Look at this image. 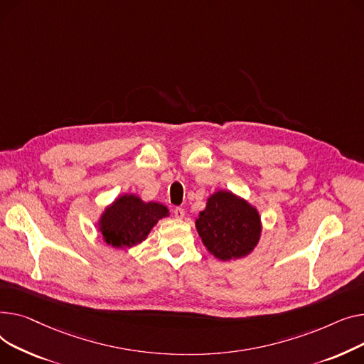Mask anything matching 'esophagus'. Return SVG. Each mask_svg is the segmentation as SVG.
<instances>
[{"label": "esophagus", "mask_w": 364, "mask_h": 364, "mask_svg": "<svg viewBox=\"0 0 364 364\" xmlns=\"http://www.w3.org/2000/svg\"><path fill=\"white\" fill-rule=\"evenodd\" d=\"M173 215H175V218H176V219H183V216H185V210H183L182 207H175V208H173Z\"/></svg>", "instance_id": "34e87169"}]
</instances>
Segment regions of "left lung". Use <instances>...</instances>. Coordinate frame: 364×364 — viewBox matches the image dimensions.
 Returning a JSON list of instances; mask_svg holds the SVG:
<instances>
[{
  "label": "left lung",
  "mask_w": 364,
  "mask_h": 364,
  "mask_svg": "<svg viewBox=\"0 0 364 364\" xmlns=\"http://www.w3.org/2000/svg\"><path fill=\"white\" fill-rule=\"evenodd\" d=\"M196 226L207 250L220 260L244 257L257 245L262 232L257 210L228 191L208 198Z\"/></svg>",
  "instance_id": "left-lung-1"
}]
</instances>
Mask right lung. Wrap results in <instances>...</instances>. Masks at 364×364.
<instances>
[{
  "label": "right lung",
  "instance_id": "1",
  "mask_svg": "<svg viewBox=\"0 0 364 364\" xmlns=\"http://www.w3.org/2000/svg\"><path fill=\"white\" fill-rule=\"evenodd\" d=\"M168 216V210L159 203H144L135 196H122L101 218L100 230L112 247H132L146 238L159 219Z\"/></svg>",
  "mask_w": 364,
  "mask_h": 364
}]
</instances>
